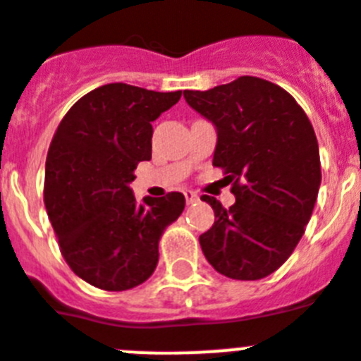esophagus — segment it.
Here are the masks:
<instances>
[{
	"instance_id": "obj_1",
	"label": "esophagus",
	"mask_w": 361,
	"mask_h": 361,
	"mask_svg": "<svg viewBox=\"0 0 361 361\" xmlns=\"http://www.w3.org/2000/svg\"><path fill=\"white\" fill-rule=\"evenodd\" d=\"M184 197H186L188 204H192V202L199 201V197H197V193L192 192V190H186V192H184Z\"/></svg>"
}]
</instances>
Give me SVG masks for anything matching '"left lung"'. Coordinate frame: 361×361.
I'll return each instance as SVG.
<instances>
[{"mask_svg":"<svg viewBox=\"0 0 361 361\" xmlns=\"http://www.w3.org/2000/svg\"><path fill=\"white\" fill-rule=\"evenodd\" d=\"M217 128L214 166L228 175L235 204L214 197L215 223L199 237L219 274L255 281L276 272L305 233L322 183L318 138L290 92L269 80L239 76L208 91H184Z\"/></svg>","mask_w":361,"mask_h":361,"instance_id":"obj_1","label":"left lung"}]
</instances>
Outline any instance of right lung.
I'll return each instance as SVG.
<instances>
[{
  "label": "right lung",
  "mask_w": 361,
  "mask_h": 361,
  "mask_svg": "<svg viewBox=\"0 0 361 361\" xmlns=\"http://www.w3.org/2000/svg\"><path fill=\"white\" fill-rule=\"evenodd\" d=\"M180 94L102 85L67 111L52 137L43 202L66 263L102 290L142 285L159 263L160 237L183 214V193L137 202L129 188L138 162L151 159V122Z\"/></svg>",
  "instance_id": "right-lung-1"
}]
</instances>
